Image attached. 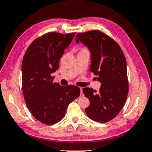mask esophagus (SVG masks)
Segmentation results:
<instances>
[{
    "instance_id": "obj_1",
    "label": "esophagus",
    "mask_w": 152,
    "mask_h": 152,
    "mask_svg": "<svg viewBox=\"0 0 152 152\" xmlns=\"http://www.w3.org/2000/svg\"><path fill=\"white\" fill-rule=\"evenodd\" d=\"M80 96H83V92H82V87L80 88Z\"/></svg>"
}]
</instances>
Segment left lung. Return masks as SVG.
Returning a JSON list of instances; mask_svg holds the SVG:
<instances>
[{
    "instance_id": "left-lung-1",
    "label": "left lung",
    "mask_w": 152,
    "mask_h": 152,
    "mask_svg": "<svg viewBox=\"0 0 152 152\" xmlns=\"http://www.w3.org/2000/svg\"><path fill=\"white\" fill-rule=\"evenodd\" d=\"M76 42H81L91 52L90 70L101 82L99 91L91 88L82 89L90 105L85 109L94 121L107 123L123 109L128 94L127 63L123 51L115 41L101 31L78 33Z\"/></svg>"
}]
</instances>
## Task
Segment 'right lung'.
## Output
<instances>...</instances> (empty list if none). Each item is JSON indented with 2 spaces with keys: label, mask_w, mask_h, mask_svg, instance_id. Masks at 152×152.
I'll list each match as a JSON object with an SVG mask.
<instances>
[{
  "label": "right lung",
  "mask_w": 152,
  "mask_h": 152,
  "mask_svg": "<svg viewBox=\"0 0 152 152\" xmlns=\"http://www.w3.org/2000/svg\"><path fill=\"white\" fill-rule=\"evenodd\" d=\"M75 33H48L33 41L22 62L23 93L27 107L36 119L53 125L63 119L68 104L80 95V88L53 82L51 74Z\"/></svg>",
  "instance_id": "add662e5"
}]
</instances>
